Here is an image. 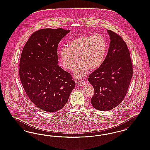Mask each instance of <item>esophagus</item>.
<instances>
[{
  "label": "esophagus",
  "mask_w": 150,
  "mask_h": 150,
  "mask_svg": "<svg viewBox=\"0 0 150 150\" xmlns=\"http://www.w3.org/2000/svg\"><path fill=\"white\" fill-rule=\"evenodd\" d=\"M77 84L79 86H84L86 85V83L85 82L79 81H77Z\"/></svg>",
  "instance_id": "esophagus-1"
}]
</instances>
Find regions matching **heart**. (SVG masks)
Masks as SVG:
<instances>
[{
	"instance_id": "b5f03b06",
	"label": "heart",
	"mask_w": 150,
	"mask_h": 150,
	"mask_svg": "<svg viewBox=\"0 0 150 150\" xmlns=\"http://www.w3.org/2000/svg\"><path fill=\"white\" fill-rule=\"evenodd\" d=\"M69 46L64 45L60 50L59 55L64 68L74 70L76 79L83 77L88 69L95 70L104 62L107 45L103 36L100 34L77 37L69 42Z\"/></svg>"
}]
</instances>
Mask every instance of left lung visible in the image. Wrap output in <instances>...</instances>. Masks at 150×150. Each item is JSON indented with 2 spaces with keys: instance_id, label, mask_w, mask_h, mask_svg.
Listing matches in <instances>:
<instances>
[{
  "instance_id": "left-lung-1",
  "label": "left lung",
  "mask_w": 150,
  "mask_h": 150,
  "mask_svg": "<svg viewBox=\"0 0 150 150\" xmlns=\"http://www.w3.org/2000/svg\"><path fill=\"white\" fill-rule=\"evenodd\" d=\"M110 45L104 62L88 76L95 93L91 104L97 110L108 111L119 105L125 98L133 73L129 49L117 33L107 30Z\"/></svg>"
}]
</instances>
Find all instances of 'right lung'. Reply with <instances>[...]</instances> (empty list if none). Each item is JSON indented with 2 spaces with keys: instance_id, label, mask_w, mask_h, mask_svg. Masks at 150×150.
<instances>
[{
  "instance_id": "add662e5",
  "label": "right lung",
  "mask_w": 150,
  "mask_h": 150,
  "mask_svg": "<svg viewBox=\"0 0 150 150\" xmlns=\"http://www.w3.org/2000/svg\"><path fill=\"white\" fill-rule=\"evenodd\" d=\"M70 30L43 28L33 32L23 48L19 75L30 100L39 108L55 112L63 108L75 82L58 65V45Z\"/></svg>"
}]
</instances>
